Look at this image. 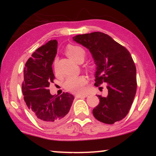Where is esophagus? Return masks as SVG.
<instances>
[{
	"instance_id": "1",
	"label": "esophagus",
	"mask_w": 156,
	"mask_h": 156,
	"mask_svg": "<svg viewBox=\"0 0 156 156\" xmlns=\"http://www.w3.org/2000/svg\"><path fill=\"white\" fill-rule=\"evenodd\" d=\"M88 96L87 94H77L76 97L77 98H87Z\"/></svg>"
}]
</instances>
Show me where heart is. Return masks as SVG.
I'll return each instance as SVG.
<instances>
[{"label": "heart", "instance_id": "heart-1", "mask_svg": "<svg viewBox=\"0 0 156 156\" xmlns=\"http://www.w3.org/2000/svg\"><path fill=\"white\" fill-rule=\"evenodd\" d=\"M66 53L69 58L77 62H82L86 56V51L78 45H68L65 50ZM87 83V78L82 75L67 77L64 82V88L72 92H83L84 86Z\"/></svg>", "mask_w": 156, "mask_h": 156}]
</instances>
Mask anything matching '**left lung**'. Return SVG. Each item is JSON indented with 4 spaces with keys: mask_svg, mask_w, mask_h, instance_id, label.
<instances>
[{
    "mask_svg": "<svg viewBox=\"0 0 156 156\" xmlns=\"http://www.w3.org/2000/svg\"><path fill=\"white\" fill-rule=\"evenodd\" d=\"M73 40L88 48L97 65L94 86L107 83L108 95H98L93 109L98 121L112 125L126 117L136 92V69L130 52L102 32L77 35Z\"/></svg>",
    "mask_w": 156,
    "mask_h": 156,
    "instance_id": "left-lung-1",
    "label": "left lung"
}]
</instances>
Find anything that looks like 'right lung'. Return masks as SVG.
<instances>
[{"label": "right lung", "mask_w": 156, "mask_h": 156, "mask_svg": "<svg viewBox=\"0 0 156 156\" xmlns=\"http://www.w3.org/2000/svg\"><path fill=\"white\" fill-rule=\"evenodd\" d=\"M56 40L41 46L28 58L24 67L22 91L29 112L40 124L47 127L62 122L67 117L74 97L67 92L52 95L48 87L53 83V60L57 51Z\"/></svg>", "instance_id": "obj_1"}]
</instances>
